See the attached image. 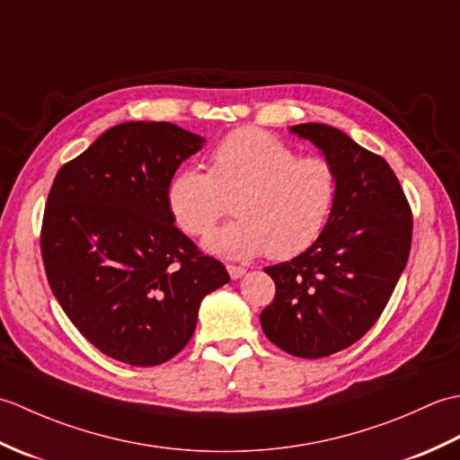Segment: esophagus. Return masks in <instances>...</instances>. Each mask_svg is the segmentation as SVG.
I'll use <instances>...</instances> for the list:
<instances>
[{
  "instance_id": "34e87169",
  "label": "esophagus",
  "mask_w": 460,
  "mask_h": 460,
  "mask_svg": "<svg viewBox=\"0 0 460 460\" xmlns=\"http://www.w3.org/2000/svg\"><path fill=\"white\" fill-rule=\"evenodd\" d=\"M227 270H229V277H231L233 280L241 279V277L245 275V272H247V269H245V267H237V265H227Z\"/></svg>"
}]
</instances>
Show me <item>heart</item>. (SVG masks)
<instances>
[{"mask_svg":"<svg viewBox=\"0 0 460 460\" xmlns=\"http://www.w3.org/2000/svg\"><path fill=\"white\" fill-rule=\"evenodd\" d=\"M338 195V173L322 155H300L261 128L225 136L209 154V172L185 168L168 188L178 227L205 237L229 209L235 221L215 231L208 249L229 259H292L324 231Z\"/></svg>","mask_w":460,"mask_h":460,"instance_id":"obj_1","label":"heart"}]
</instances>
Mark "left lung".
Instances as JSON below:
<instances>
[{
  "instance_id": "8db88e82",
  "label": "left lung",
  "mask_w": 460,
  "mask_h": 460,
  "mask_svg": "<svg viewBox=\"0 0 460 460\" xmlns=\"http://www.w3.org/2000/svg\"><path fill=\"white\" fill-rule=\"evenodd\" d=\"M338 173V195L318 241L265 270L275 298L261 312L272 344L296 358H326L366 334L392 298L411 251L413 213L381 155L338 128L298 124Z\"/></svg>"
}]
</instances>
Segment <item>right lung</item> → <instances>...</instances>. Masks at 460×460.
Masks as SVG:
<instances>
[{"label": "right lung", "mask_w": 460, "mask_h": 460, "mask_svg": "<svg viewBox=\"0 0 460 460\" xmlns=\"http://www.w3.org/2000/svg\"><path fill=\"white\" fill-rule=\"evenodd\" d=\"M172 122H124L57 172L41 257L58 305L102 354L150 367L191 340L205 295L229 282L173 225L168 188L203 146Z\"/></svg>", "instance_id": "1"}]
</instances>
